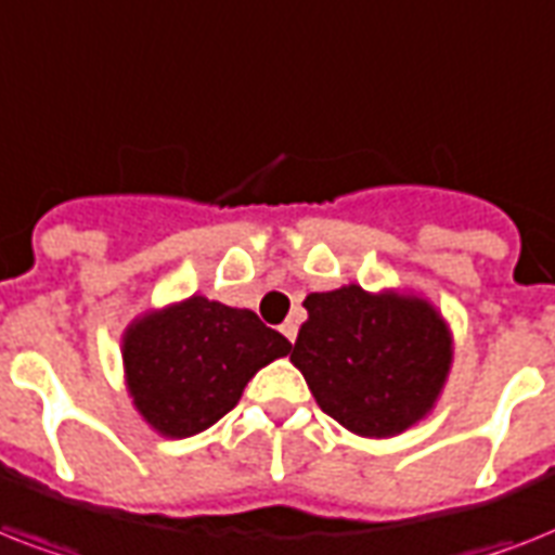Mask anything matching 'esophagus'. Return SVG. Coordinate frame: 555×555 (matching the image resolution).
Returning a JSON list of instances; mask_svg holds the SVG:
<instances>
[{
  "label": "esophagus",
  "mask_w": 555,
  "mask_h": 555,
  "mask_svg": "<svg viewBox=\"0 0 555 555\" xmlns=\"http://www.w3.org/2000/svg\"><path fill=\"white\" fill-rule=\"evenodd\" d=\"M282 334H285V337L291 339V343H294V339H296V322L287 320L285 325H282Z\"/></svg>",
  "instance_id": "34e87169"
}]
</instances>
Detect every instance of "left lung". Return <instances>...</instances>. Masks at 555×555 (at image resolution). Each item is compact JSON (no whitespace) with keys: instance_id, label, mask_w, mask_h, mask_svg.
<instances>
[{"instance_id":"left-lung-1","label":"left lung","mask_w":555,"mask_h":555,"mask_svg":"<svg viewBox=\"0 0 555 555\" xmlns=\"http://www.w3.org/2000/svg\"><path fill=\"white\" fill-rule=\"evenodd\" d=\"M308 320L291 363L325 414L360 438H395L429 417L443 395L455 339L421 294L360 285L305 296Z\"/></svg>"}]
</instances>
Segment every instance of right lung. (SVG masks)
<instances>
[{"instance_id":"right-lung-1","label":"right lung","mask_w":555,"mask_h":555,"mask_svg":"<svg viewBox=\"0 0 555 555\" xmlns=\"http://www.w3.org/2000/svg\"><path fill=\"white\" fill-rule=\"evenodd\" d=\"M120 354L134 412L178 440L221 421L256 371L291 354V343L247 308L192 294L134 317Z\"/></svg>"}]
</instances>
